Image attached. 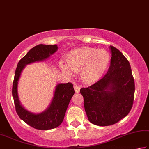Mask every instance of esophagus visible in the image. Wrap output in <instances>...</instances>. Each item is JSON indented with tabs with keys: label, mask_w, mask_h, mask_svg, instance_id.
Instances as JSON below:
<instances>
[{
	"label": "esophagus",
	"mask_w": 149,
	"mask_h": 149,
	"mask_svg": "<svg viewBox=\"0 0 149 149\" xmlns=\"http://www.w3.org/2000/svg\"><path fill=\"white\" fill-rule=\"evenodd\" d=\"M74 88L75 90V92L76 93H79L80 91V89H81V87L79 85H77V84H74Z\"/></svg>",
	"instance_id": "34e87169"
}]
</instances>
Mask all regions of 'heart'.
<instances>
[{
	"instance_id": "obj_1",
	"label": "heart",
	"mask_w": 149,
	"mask_h": 149,
	"mask_svg": "<svg viewBox=\"0 0 149 149\" xmlns=\"http://www.w3.org/2000/svg\"><path fill=\"white\" fill-rule=\"evenodd\" d=\"M111 56L104 50L84 47L70 52L67 59L68 67L61 63L62 70L68 75L72 71L81 72L85 83H93L101 77L108 68Z\"/></svg>"
}]
</instances>
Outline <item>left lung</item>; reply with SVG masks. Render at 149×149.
Instances as JSON below:
<instances>
[{
	"label": "left lung",
	"instance_id": "1",
	"mask_svg": "<svg viewBox=\"0 0 149 149\" xmlns=\"http://www.w3.org/2000/svg\"><path fill=\"white\" fill-rule=\"evenodd\" d=\"M112 57L108 72L96 83L80 90L88 119L98 126L115 124L125 117L134 101V78L129 62L111 46Z\"/></svg>",
	"mask_w": 149,
	"mask_h": 149
}]
</instances>
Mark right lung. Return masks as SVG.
I'll list each match as a JSON object with an SVG mask.
<instances>
[{
    "mask_svg": "<svg viewBox=\"0 0 149 149\" xmlns=\"http://www.w3.org/2000/svg\"><path fill=\"white\" fill-rule=\"evenodd\" d=\"M57 49L56 45L35 46L20 59L15 70L12 94L16 111L20 119L36 129H52L61 124L70 99L75 93L73 84L70 82L57 84L50 106L42 113L35 114L28 111L20 104L17 91L18 82L25 66L35 62L45 60L54 54Z\"/></svg>",
    "mask_w": 149,
    "mask_h": 149,
    "instance_id": "add662e5",
    "label": "right lung"
}]
</instances>
